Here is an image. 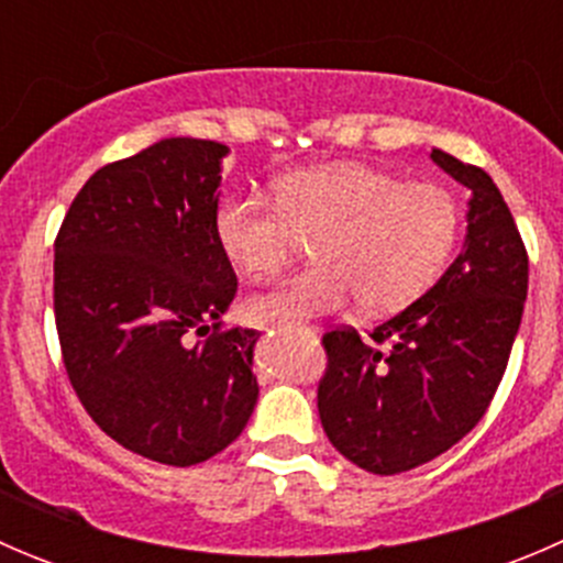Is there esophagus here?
<instances>
[{"instance_id": "34e87169", "label": "esophagus", "mask_w": 563, "mask_h": 563, "mask_svg": "<svg viewBox=\"0 0 563 563\" xmlns=\"http://www.w3.org/2000/svg\"><path fill=\"white\" fill-rule=\"evenodd\" d=\"M272 329H275V332H286L288 323H275V327H272Z\"/></svg>"}]
</instances>
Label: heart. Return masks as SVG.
<instances>
[{"label":"heart","instance_id":"b5f03b06","mask_svg":"<svg viewBox=\"0 0 563 563\" xmlns=\"http://www.w3.org/2000/svg\"><path fill=\"white\" fill-rule=\"evenodd\" d=\"M460 207L446 187L400 181L362 163L302 168L275 181V203L231 196L214 234L250 280H275L316 242V269L255 297L258 321L305 323L360 299L371 316L406 308L455 247Z\"/></svg>","mask_w":563,"mask_h":563}]
</instances>
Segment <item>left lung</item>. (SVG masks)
I'll return each instance as SVG.
<instances>
[{"instance_id":"obj_1","label":"left lung","mask_w":563,"mask_h":563,"mask_svg":"<svg viewBox=\"0 0 563 563\" xmlns=\"http://www.w3.org/2000/svg\"><path fill=\"white\" fill-rule=\"evenodd\" d=\"M430 157L471 190L460 255L371 340L351 327L323 334V433L340 455L382 476L439 457L485 417L528 291L526 245L490 176L441 150Z\"/></svg>"}]
</instances>
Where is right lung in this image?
Instances as JSON below:
<instances>
[{
    "mask_svg": "<svg viewBox=\"0 0 563 563\" xmlns=\"http://www.w3.org/2000/svg\"><path fill=\"white\" fill-rule=\"evenodd\" d=\"M225 155L218 141L163 139L108 163L54 242L67 378L106 435L155 463L223 452L258 400V332L220 327L236 294L214 234Z\"/></svg>",
    "mask_w": 563,
    "mask_h": 563,
    "instance_id": "right-lung-1",
    "label": "right lung"
}]
</instances>
